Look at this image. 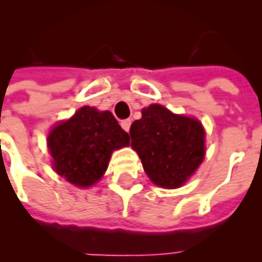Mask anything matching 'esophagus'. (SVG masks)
<instances>
[{
    "instance_id": "1",
    "label": "esophagus",
    "mask_w": 262,
    "mask_h": 262,
    "mask_svg": "<svg viewBox=\"0 0 262 262\" xmlns=\"http://www.w3.org/2000/svg\"><path fill=\"white\" fill-rule=\"evenodd\" d=\"M130 125H132V120L130 119H125L120 122V126L123 127V130L125 132H129V129H130Z\"/></svg>"
}]
</instances>
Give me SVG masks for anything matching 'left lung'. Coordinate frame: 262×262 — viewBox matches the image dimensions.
Segmentation results:
<instances>
[{"label":"left lung","instance_id":"obj_1","mask_svg":"<svg viewBox=\"0 0 262 262\" xmlns=\"http://www.w3.org/2000/svg\"><path fill=\"white\" fill-rule=\"evenodd\" d=\"M130 126L132 147L148 178L161 188H178L205 157V130L193 118L176 115L161 105L142 111Z\"/></svg>","mask_w":262,"mask_h":262}]
</instances>
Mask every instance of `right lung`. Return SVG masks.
Masks as SVG:
<instances>
[{
  "label": "right lung",
  "instance_id": "1",
  "mask_svg": "<svg viewBox=\"0 0 262 262\" xmlns=\"http://www.w3.org/2000/svg\"><path fill=\"white\" fill-rule=\"evenodd\" d=\"M126 133L109 111L84 106L50 132L48 146L54 171L77 187H91L108 168L114 150L129 146Z\"/></svg>",
  "mask_w": 262,
  "mask_h": 262
}]
</instances>
